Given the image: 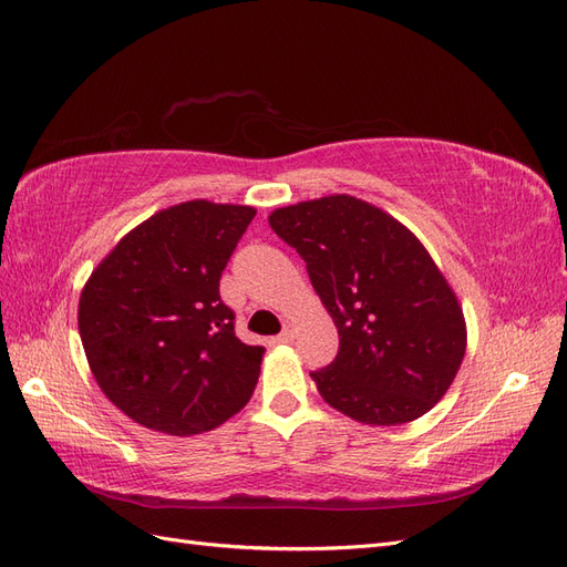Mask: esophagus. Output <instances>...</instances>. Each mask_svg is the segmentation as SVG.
Instances as JSON below:
<instances>
[{
    "label": "esophagus",
    "mask_w": 567,
    "mask_h": 567,
    "mask_svg": "<svg viewBox=\"0 0 567 567\" xmlns=\"http://www.w3.org/2000/svg\"><path fill=\"white\" fill-rule=\"evenodd\" d=\"M293 336H296V326H293V321H286V323H284V331L277 336V340L288 342V340H293Z\"/></svg>",
    "instance_id": "34e87169"
}]
</instances>
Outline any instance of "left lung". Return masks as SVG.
<instances>
[{
  "mask_svg": "<svg viewBox=\"0 0 567 567\" xmlns=\"http://www.w3.org/2000/svg\"><path fill=\"white\" fill-rule=\"evenodd\" d=\"M269 227L298 250L338 329L336 359L310 373L321 398L369 425L431 411L466 354V321L419 238L346 194L274 210Z\"/></svg>",
  "mask_w": 567,
  "mask_h": 567,
  "instance_id": "left-lung-1",
  "label": "left lung"
}]
</instances>
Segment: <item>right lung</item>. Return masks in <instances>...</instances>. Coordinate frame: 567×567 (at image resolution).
I'll list each match as a JSON object with an SVG mask.
<instances>
[{
    "label": "right lung",
    "mask_w": 567,
    "mask_h": 567,
    "mask_svg": "<svg viewBox=\"0 0 567 567\" xmlns=\"http://www.w3.org/2000/svg\"><path fill=\"white\" fill-rule=\"evenodd\" d=\"M250 205L186 200L132 229L80 296L84 354L106 398L151 431L198 435L241 411L265 348L236 338L219 277Z\"/></svg>",
    "instance_id": "right-lung-1"
}]
</instances>
